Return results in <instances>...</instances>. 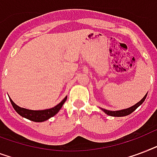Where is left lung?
Returning <instances> with one entry per match:
<instances>
[{"label":"left lung","mask_w":157,"mask_h":157,"mask_svg":"<svg viewBox=\"0 0 157 157\" xmlns=\"http://www.w3.org/2000/svg\"><path fill=\"white\" fill-rule=\"evenodd\" d=\"M147 93L146 94L143 98L141 101H139L138 103H136L135 105H133V106H131L129 108H127V109H124V110H105V109H102V108H101V110H103L104 112L106 114V115H110V116H115V117H122V116H126V115H130L131 113L133 112L134 110L137 109V108L141 105L143 103V101H145L146 98H147Z\"/></svg>","instance_id":"1"}]
</instances>
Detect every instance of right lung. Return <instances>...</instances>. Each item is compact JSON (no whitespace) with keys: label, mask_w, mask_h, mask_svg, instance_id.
Wrapping results in <instances>:
<instances>
[{"label":"right lung","mask_w":157,"mask_h":157,"mask_svg":"<svg viewBox=\"0 0 157 157\" xmlns=\"http://www.w3.org/2000/svg\"><path fill=\"white\" fill-rule=\"evenodd\" d=\"M10 98V101L11 102L13 107L15 110L19 115H21L22 117H24L29 120H32L34 122H43L46 120H49L51 117H53L56 115L57 113L59 112V110L61 109L62 105H64L65 101L67 100V97H65L60 102L56 105V106L47 110H28L25 108H22L19 105H17L15 103L11 100V98Z\"/></svg>","instance_id":"1"}]
</instances>
